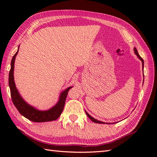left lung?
<instances>
[{
  "label": "left lung",
  "instance_id": "left-lung-1",
  "mask_svg": "<svg viewBox=\"0 0 157 157\" xmlns=\"http://www.w3.org/2000/svg\"><path fill=\"white\" fill-rule=\"evenodd\" d=\"M134 52L136 53V55H137L138 56V57L141 60V61H142V66H144V60H143V59L141 57V56H140L139 55V54H138V51H137V49H136V48H134ZM86 115H87V116L88 117L90 118V120H91V121H92L93 122H94V123H104V124H105V122H102V121H98V120H96V119H94V118H93L92 117V116H90V115L89 114H88V113H87V112H86Z\"/></svg>",
  "mask_w": 157,
  "mask_h": 157
}]
</instances>
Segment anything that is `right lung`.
I'll return each instance as SVG.
<instances>
[{
	"label": "right lung",
	"mask_w": 157,
	"mask_h": 157,
	"mask_svg": "<svg viewBox=\"0 0 157 157\" xmlns=\"http://www.w3.org/2000/svg\"><path fill=\"white\" fill-rule=\"evenodd\" d=\"M18 51H18L13 56L11 62V69H10L9 75V85L13 105L15 106V107L18 110L20 114H21L23 117H25V118L30 120L32 121L46 122L55 121V120L59 117V116L61 115L62 111H63L67 96L69 90L72 87H69L62 92L61 95H60L59 102L56 103V105L55 106H53L52 109L48 110V111H39V110L36 109L32 106H29L28 105V103H26L24 101V100H23L21 96L19 94L15 84L14 78H13L15 56L17 55Z\"/></svg>",
	"instance_id": "obj_1"
}]
</instances>
